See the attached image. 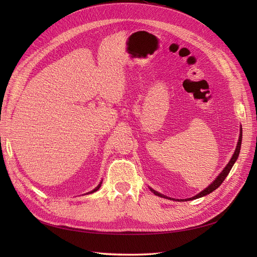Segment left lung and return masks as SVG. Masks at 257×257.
<instances>
[{
	"label": "left lung",
	"mask_w": 257,
	"mask_h": 257,
	"mask_svg": "<svg viewBox=\"0 0 257 257\" xmlns=\"http://www.w3.org/2000/svg\"><path fill=\"white\" fill-rule=\"evenodd\" d=\"M241 139H242V135L240 134V137H239V141H238V144H237V147H236V150H235V152H234V155H232V158H231L230 161L228 162V164L226 165V167H225V168L222 170V173H221L219 176H217V178L215 179V180H214L211 184H210L207 189H205L204 191H201L199 194H197L196 196H194V197H192V198H189V200L196 199V198H199V197H203V196H205V195H208V194H210L211 192H213L214 190H216V189L219 188V186L223 183V181L225 180V178H226L227 175L229 174L232 165L235 164V162L237 161V159H238V157H239V152H240V148H241ZM151 191L155 194V195L161 196V197H165L164 195H162V194H160V193H158V192H155V191L152 190V189H151Z\"/></svg>",
	"instance_id": "8db88e82"
}]
</instances>
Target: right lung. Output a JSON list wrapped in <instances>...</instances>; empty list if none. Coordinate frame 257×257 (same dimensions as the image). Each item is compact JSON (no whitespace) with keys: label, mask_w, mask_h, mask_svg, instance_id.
I'll return each instance as SVG.
<instances>
[{"label":"right lung","mask_w":257,"mask_h":257,"mask_svg":"<svg viewBox=\"0 0 257 257\" xmlns=\"http://www.w3.org/2000/svg\"><path fill=\"white\" fill-rule=\"evenodd\" d=\"M100 184H102V182H100V183H99V184H98V185H97V186H96V188H95V189H94V190H93V191H91V192H90V193H93V192H96V191H97V190H98V189H99V188H100Z\"/></svg>","instance_id":"1"}]
</instances>
